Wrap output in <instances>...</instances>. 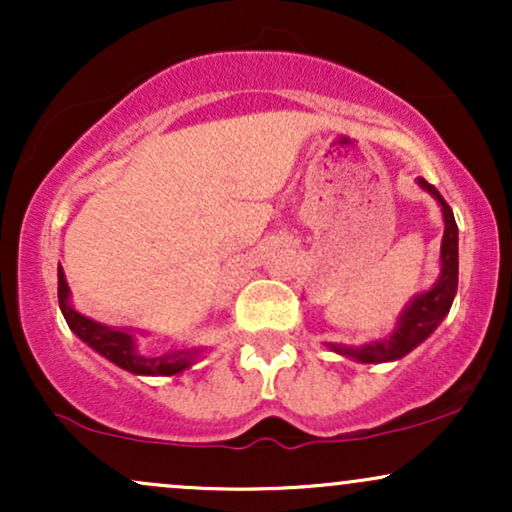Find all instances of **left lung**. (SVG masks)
I'll list each match as a JSON object with an SVG mask.
<instances>
[{"instance_id":"8db88e82","label":"left lung","mask_w":512,"mask_h":512,"mask_svg":"<svg viewBox=\"0 0 512 512\" xmlns=\"http://www.w3.org/2000/svg\"><path fill=\"white\" fill-rule=\"evenodd\" d=\"M419 185L431 195L443 209V221H445V233L443 243H440V276L431 289L419 293V296L411 301L404 313L399 315L395 330L390 337L378 339V342H370L363 346H344V344H327L334 354H342L346 358H354L358 363H385V361H397V358L407 356L411 349H416L424 339L433 334V330L443 322V317L450 313L452 298L457 293V223L452 216V209L448 207L443 195L419 178Z\"/></svg>"}]
</instances>
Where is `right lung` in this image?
Wrapping results in <instances>:
<instances>
[{
	"instance_id": "obj_1",
	"label": "right lung",
	"mask_w": 512,
	"mask_h": 512,
	"mask_svg": "<svg viewBox=\"0 0 512 512\" xmlns=\"http://www.w3.org/2000/svg\"><path fill=\"white\" fill-rule=\"evenodd\" d=\"M57 298H60V310L72 330L81 342H86L93 351L113 361L122 370H129L134 375H178L185 368H190L197 361L199 346L192 349H168L158 354H146L137 349L134 332L127 327H108L91 317L76 313L69 303V286L64 279L62 264L57 267Z\"/></svg>"
}]
</instances>
